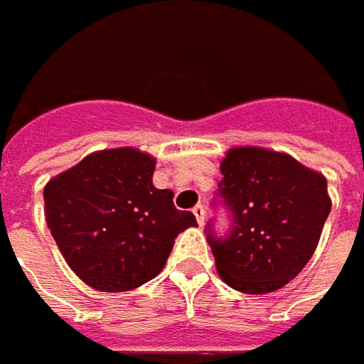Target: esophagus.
<instances>
[{
  "label": "esophagus",
  "mask_w": 364,
  "mask_h": 364,
  "mask_svg": "<svg viewBox=\"0 0 364 364\" xmlns=\"http://www.w3.org/2000/svg\"><path fill=\"white\" fill-rule=\"evenodd\" d=\"M193 215H196L199 226H203V222H205V208H203L201 203H198V205L193 208Z\"/></svg>",
  "instance_id": "1"
}]
</instances>
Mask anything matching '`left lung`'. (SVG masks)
Masks as SVG:
<instances>
[{"label": "left lung", "mask_w": 364, "mask_h": 364, "mask_svg": "<svg viewBox=\"0 0 364 364\" xmlns=\"http://www.w3.org/2000/svg\"><path fill=\"white\" fill-rule=\"evenodd\" d=\"M220 171L212 205L226 208L230 228L220 234L212 220L205 226L218 273L236 291H277L318 246L332 208L324 175L257 146L232 149Z\"/></svg>", "instance_id": "1"}]
</instances>
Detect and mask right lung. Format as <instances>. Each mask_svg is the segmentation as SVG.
Here are the masks:
<instances>
[{
    "mask_svg": "<svg viewBox=\"0 0 364 364\" xmlns=\"http://www.w3.org/2000/svg\"><path fill=\"white\" fill-rule=\"evenodd\" d=\"M154 159L136 149L89 154L44 187L46 224L79 279L97 291H128L156 277L175 238L198 226L152 185Z\"/></svg>",
    "mask_w": 364,
    "mask_h": 364,
    "instance_id": "1",
    "label": "right lung"
}]
</instances>
